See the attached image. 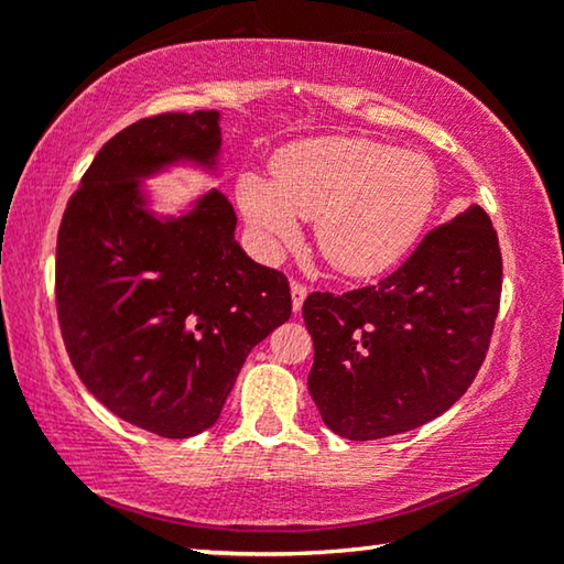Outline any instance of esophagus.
Returning <instances> with one entry per match:
<instances>
[{
  "instance_id": "obj_1",
  "label": "esophagus",
  "mask_w": 564,
  "mask_h": 564,
  "mask_svg": "<svg viewBox=\"0 0 564 564\" xmlns=\"http://www.w3.org/2000/svg\"><path fill=\"white\" fill-rule=\"evenodd\" d=\"M305 295H308V285L301 283V281H293V283H291V299H293V311H295V313L301 311Z\"/></svg>"
}]
</instances>
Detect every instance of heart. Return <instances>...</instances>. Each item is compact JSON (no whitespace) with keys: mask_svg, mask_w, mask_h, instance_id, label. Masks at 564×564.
Listing matches in <instances>:
<instances>
[{"mask_svg":"<svg viewBox=\"0 0 564 564\" xmlns=\"http://www.w3.org/2000/svg\"><path fill=\"white\" fill-rule=\"evenodd\" d=\"M271 178L248 171L236 194L269 256L299 238V218L316 221V243L333 269L370 275L393 265L431 216L437 174L417 151L380 141L323 137L285 147Z\"/></svg>","mask_w":564,"mask_h":564,"instance_id":"b5f03b06","label":"heart"}]
</instances>
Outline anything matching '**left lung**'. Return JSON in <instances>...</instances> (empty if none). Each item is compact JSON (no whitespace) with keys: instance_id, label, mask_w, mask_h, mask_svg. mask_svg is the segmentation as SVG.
Here are the masks:
<instances>
[{"instance_id":"left-lung-1","label":"left lung","mask_w":564,"mask_h":564,"mask_svg":"<svg viewBox=\"0 0 564 564\" xmlns=\"http://www.w3.org/2000/svg\"><path fill=\"white\" fill-rule=\"evenodd\" d=\"M500 293L498 231L480 206L427 231L376 285L313 291L303 321L323 423L348 441H378L445 413L488 356Z\"/></svg>"}]
</instances>
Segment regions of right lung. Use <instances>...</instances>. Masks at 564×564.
Returning <instances> with one entry per match:
<instances>
[{
    "label": "right lung",
    "mask_w": 564,
    "mask_h": 564,
    "mask_svg": "<svg viewBox=\"0 0 564 564\" xmlns=\"http://www.w3.org/2000/svg\"><path fill=\"white\" fill-rule=\"evenodd\" d=\"M218 147L216 111L139 119L99 149L56 234V318L76 376L161 437L212 427L248 352L291 318L289 279L236 243L221 191L178 221L141 208L139 176Z\"/></svg>",
    "instance_id": "right-lung-1"
}]
</instances>
